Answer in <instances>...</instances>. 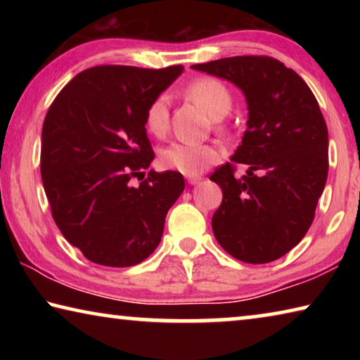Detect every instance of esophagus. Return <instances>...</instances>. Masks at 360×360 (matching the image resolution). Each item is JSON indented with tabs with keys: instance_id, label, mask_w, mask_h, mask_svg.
<instances>
[{
	"instance_id": "obj_1",
	"label": "esophagus",
	"mask_w": 360,
	"mask_h": 360,
	"mask_svg": "<svg viewBox=\"0 0 360 360\" xmlns=\"http://www.w3.org/2000/svg\"><path fill=\"white\" fill-rule=\"evenodd\" d=\"M186 178H187V182H188V184H191V186L198 184V182L202 181V176H197V174H195V176H186Z\"/></svg>"
}]
</instances>
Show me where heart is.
Listing matches in <instances>:
<instances>
[{
  "label": "heart",
  "mask_w": 360,
  "mask_h": 360,
  "mask_svg": "<svg viewBox=\"0 0 360 360\" xmlns=\"http://www.w3.org/2000/svg\"><path fill=\"white\" fill-rule=\"evenodd\" d=\"M187 95L198 103L212 119H222L230 112L233 100L231 94L222 81L216 77L203 76L188 84ZM144 125L150 135L163 136L169 125L168 98L167 95H158L152 100L144 111ZM221 158V150L212 144H191L174 141L160 152L163 165L187 176H195L205 172Z\"/></svg>",
  "instance_id": "1"
}]
</instances>
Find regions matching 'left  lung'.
<instances>
[{"mask_svg":"<svg viewBox=\"0 0 360 360\" xmlns=\"http://www.w3.org/2000/svg\"><path fill=\"white\" fill-rule=\"evenodd\" d=\"M233 82L249 120L231 160L210 176L222 188L212 216L219 245L246 264H268L297 246L311 227L328 172V135L307 82L276 58L240 56L192 65Z\"/></svg>","mask_w":360,"mask_h":360,"instance_id":"left-lung-1","label":"left lung"}]
</instances>
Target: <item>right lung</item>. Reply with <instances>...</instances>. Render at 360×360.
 Returning <instances> with one entry per match:
<instances>
[{
	"mask_svg": "<svg viewBox=\"0 0 360 360\" xmlns=\"http://www.w3.org/2000/svg\"><path fill=\"white\" fill-rule=\"evenodd\" d=\"M184 66L101 65L60 90L42 124L41 176L57 227L85 259L136 265L155 251L168 210L184 191L178 172H150L146 106Z\"/></svg>",
	"mask_w": 360,
	"mask_h": 360,
	"instance_id": "1",
	"label": "right lung"
}]
</instances>
